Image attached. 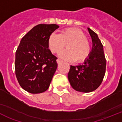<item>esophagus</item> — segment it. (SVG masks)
Here are the masks:
<instances>
[{"label": "esophagus", "instance_id": "34e87169", "mask_svg": "<svg viewBox=\"0 0 122 122\" xmlns=\"http://www.w3.org/2000/svg\"><path fill=\"white\" fill-rule=\"evenodd\" d=\"M56 62H57V63H58V64H60L61 62V60H60V59H57Z\"/></svg>", "mask_w": 122, "mask_h": 122}]
</instances>
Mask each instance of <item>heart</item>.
I'll return each mask as SVG.
<instances>
[{
    "instance_id": "obj_1",
    "label": "heart",
    "mask_w": 122,
    "mask_h": 122,
    "mask_svg": "<svg viewBox=\"0 0 122 122\" xmlns=\"http://www.w3.org/2000/svg\"><path fill=\"white\" fill-rule=\"evenodd\" d=\"M67 45V50L59 54L61 58L69 61L81 62L88 58L91 45L85 34L78 28L64 30L59 35L51 34L48 39V47L51 53H58Z\"/></svg>"
}]
</instances>
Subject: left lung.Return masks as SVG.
Instances as JSON below:
<instances>
[{"instance_id": "8db88e82", "label": "left lung", "mask_w": 122, "mask_h": 122, "mask_svg": "<svg viewBox=\"0 0 122 122\" xmlns=\"http://www.w3.org/2000/svg\"><path fill=\"white\" fill-rule=\"evenodd\" d=\"M92 41V48L89 56L83 64L71 66L68 79L73 89L87 93L95 91L102 83L106 72V61L103 46L97 35L87 28Z\"/></svg>"}]
</instances>
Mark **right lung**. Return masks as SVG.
<instances>
[{
    "label": "right lung",
    "instance_id": "1",
    "mask_svg": "<svg viewBox=\"0 0 122 122\" xmlns=\"http://www.w3.org/2000/svg\"><path fill=\"white\" fill-rule=\"evenodd\" d=\"M59 28L56 24H39L22 38L16 52L15 72L20 86L31 94L49 87L58 67L57 58L48 47V39Z\"/></svg>",
    "mask_w": 122,
    "mask_h": 122
}]
</instances>
